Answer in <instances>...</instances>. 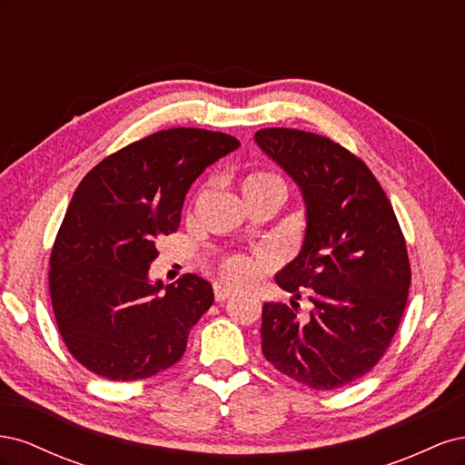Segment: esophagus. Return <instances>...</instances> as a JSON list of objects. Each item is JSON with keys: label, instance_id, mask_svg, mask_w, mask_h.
<instances>
[{"label": "esophagus", "instance_id": "obj_1", "mask_svg": "<svg viewBox=\"0 0 465 465\" xmlns=\"http://www.w3.org/2000/svg\"><path fill=\"white\" fill-rule=\"evenodd\" d=\"M213 292H215V301H217V302H224V301L231 299L232 294H234V291H232L231 287L221 285V283H217V285L213 287Z\"/></svg>", "mask_w": 465, "mask_h": 465}]
</instances>
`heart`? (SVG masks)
<instances>
[{"mask_svg":"<svg viewBox=\"0 0 465 465\" xmlns=\"http://www.w3.org/2000/svg\"><path fill=\"white\" fill-rule=\"evenodd\" d=\"M267 190H281L285 192V184L277 174L267 173V171H254L250 173L244 180H242V192L244 193H258V192H267ZM262 265H267L265 258H248V256H227L224 260H221L219 263V272L221 277L227 279L229 283H248V281L254 279L260 272Z\"/></svg>","mask_w":465,"mask_h":465,"instance_id":"b5f03b06","label":"heart"}]
</instances>
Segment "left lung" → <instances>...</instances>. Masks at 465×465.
<instances>
[{
  "label": "left lung",
  "instance_id": "obj_1",
  "mask_svg": "<svg viewBox=\"0 0 465 465\" xmlns=\"http://www.w3.org/2000/svg\"><path fill=\"white\" fill-rule=\"evenodd\" d=\"M256 143L302 190L306 236L277 285L312 302H265L262 351L312 390H335L371 372L396 335L411 285L405 236L386 192L357 154L318 134L265 128Z\"/></svg>",
  "mask_w": 465,
  "mask_h": 465
}]
</instances>
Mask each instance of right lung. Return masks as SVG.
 I'll use <instances>...</instances> for the list:
<instances>
[{
  "label": "right lung",
  "instance_id": "add662e5",
  "mask_svg": "<svg viewBox=\"0 0 465 465\" xmlns=\"http://www.w3.org/2000/svg\"><path fill=\"white\" fill-rule=\"evenodd\" d=\"M236 137L198 128L154 132L87 173L50 252V299L69 353L114 380L149 378L184 355L190 330L213 304L205 279L151 285L157 242L178 231L182 205L205 166Z\"/></svg>",
  "mask_w": 465,
  "mask_h": 465
}]
</instances>
